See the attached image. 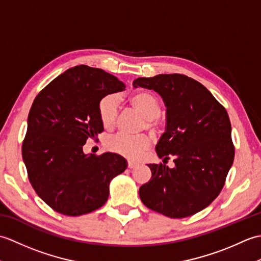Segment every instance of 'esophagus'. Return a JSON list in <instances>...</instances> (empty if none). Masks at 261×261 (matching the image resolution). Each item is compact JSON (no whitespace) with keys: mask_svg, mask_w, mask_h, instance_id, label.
Listing matches in <instances>:
<instances>
[{"mask_svg":"<svg viewBox=\"0 0 261 261\" xmlns=\"http://www.w3.org/2000/svg\"><path fill=\"white\" fill-rule=\"evenodd\" d=\"M138 165H139V164L136 163V162H132V160H129V162H127V168L134 169V168H136V167H137Z\"/></svg>","mask_w":261,"mask_h":261,"instance_id":"obj_1","label":"esophagus"}]
</instances>
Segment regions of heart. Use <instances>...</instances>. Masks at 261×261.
<instances>
[{
	"mask_svg": "<svg viewBox=\"0 0 261 261\" xmlns=\"http://www.w3.org/2000/svg\"><path fill=\"white\" fill-rule=\"evenodd\" d=\"M129 102L148 120V125L153 126L160 114L159 99L149 92H138L131 95ZM120 107V99L115 94L104 96L98 104V116L105 129H112L115 125ZM150 138L148 136H130L118 134L109 138L105 146L110 151L127 158H138L150 146Z\"/></svg>",
	"mask_w": 261,
	"mask_h": 261,
	"instance_id": "heart-1",
	"label": "heart"
}]
</instances>
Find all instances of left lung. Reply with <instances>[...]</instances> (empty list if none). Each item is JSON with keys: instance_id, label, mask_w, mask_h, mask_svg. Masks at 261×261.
<instances>
[{"instance_id": "1", "label": "left lung", "mask_w": 261, "mask_h": 261, "mask_svg": "<svg viewBox=\"0 0 261 261\" xmlns=\"http://www.w3.org/2000/svg\"><path fill=\"white\" fill-rule=\"evenodd\" d=\"M135 87L153 90L166 105V127L156 145L159 158L175 167L149 164L151 178L139 188L142 203L168 218H187L218 197L233 164L228 112L206 87L180 74L139 77Z\"/></svg>"}]
</instances>
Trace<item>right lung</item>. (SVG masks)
<instances>
[{"mask_svg":"<svg viewBox=\"0 0 261 261\" xmlns=\"http://www.w3.org/2000/svg\"><path fill=\"white\" fill-rule=\"evenodd\" d=\"M123 90L115 76L81 65L56 77L33 101L22 158L33 190L56 212L79 216L103 206L110 181L126 169L118 153L83 151L86 140L104 130L99 101Z\"/></svg>","mask_w":261,"mask_h":261,"instance_id":"right-lung-1","label":"right lung"}]
</instances>
